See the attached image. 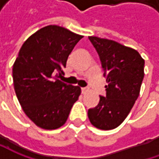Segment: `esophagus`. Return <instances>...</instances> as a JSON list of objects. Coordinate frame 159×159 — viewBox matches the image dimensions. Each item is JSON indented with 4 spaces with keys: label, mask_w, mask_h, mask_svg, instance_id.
I'll return each mask as SVG.
<instances>
[{
    "label": "esophagus",
    "mask_w": 159,
    "mask_h": 159,
    "mask_svg": "<svg viewBox=\"0 0 159 159\" xmlns=\"http://www.w3.org/2000/svg\"><path fill=\"white\" fill-rule=\"evenodd\" d=\"M88 90H89V89H87V88H82V89H81V93H82V94H85Z\"/></svg>",
    "instance_id": "esophagus-1"
}]
</instances>
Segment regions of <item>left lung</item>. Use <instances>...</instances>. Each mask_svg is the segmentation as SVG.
<instances>
[{"instance_id": "left-lung-1", "label": "left lung", "mask_w": 159, "mask_h": 159, "mask_svg": "<svg viewBox=\"0 0 159 159\" xmlns=\"http://www.w3.org/2000/svg\"><path fill=\"white\" fill-rule=\"evenodd\" d=\"M99 56L106 78V96L100 95L97 106L89 109L91 124L102 130L118 127L137 100L144 77V60L131 48L114 40L89 37Z\"/></svg>"}]
</instances>
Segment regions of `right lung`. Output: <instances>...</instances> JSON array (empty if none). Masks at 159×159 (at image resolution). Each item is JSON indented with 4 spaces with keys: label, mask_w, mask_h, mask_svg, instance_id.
<instances>
[{
    "label": "right lung",
    "mask_w": 159,
    "mask_h": 159,
    "mask_svg": "<svg viewBox=\"0 0 159 159\" xmlns=\"http://www.w3.org/2000/svg\"><path fill=\"white\" fill-rule=\"evenodd\" d=\"M83 36L57 25H48L30 36L13 65V82L23 111L40 128L64 125L80 95V88L58 80L68 57Z\"/></svg>",
    "instance_id": "add662e5"
}]
</instances>
